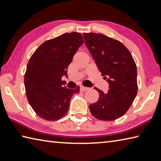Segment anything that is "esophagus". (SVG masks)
Listing matches in <instances>:
<instances>
[{"label":"esophagus","mask_w":161,"mask_h":161,"mask_svg":"<svg viewBox=\"0 0 161 161\" xmlns=\"http://www.w3.org/2000/svg\"><path fill=\"white\" fill-rule=\"evenodd\" d=\"M89 88H87V87H84V86H80V91L81 92H85L88 91Z\"/></svg>","instance_id":"obj_1"}]
</instances>
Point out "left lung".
Listing matches in <instances>:
<instances>
[{
	"instance_id": "8db88e82",
	"label": "left lung",
	"mask_w": 161,
	"mask_h": 161,
	"mask_svg": "<svg viewBox=\"0 0 161 161\" xmlns=\"http://www.w3.org/2000/svg\"><path fill=\"white\" fill-rule=\"evenodd\" d=\"M83 35L99 70L109 84L107 93L95 88L100 96L90 104L91 114L100 120H115L126 114L137 95L136 64L129 50L119 41L102 34Z\"/></svg>"
}]
</instances>
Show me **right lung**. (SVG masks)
<instances>
[{
  "instance_id": "right-lung-1",
  "label": "right lung",
  "mask_w": 161,
  "mask_h": 161,
  "mask_svg": "<svg viewBox=\"0 0 161 161\" xmlns=\"http://www.w3.org/2000/svg\"><path fill=\"white\" fill-rule=\"evenodd\" d=\"M83 43L80 33H65L46 41L30 57L24 84L29 104L41 118L56 121L63 118L71 97L80 93L79 86L75 89L63 86L61 77Z\"/></svg>"
}]
</instances>
